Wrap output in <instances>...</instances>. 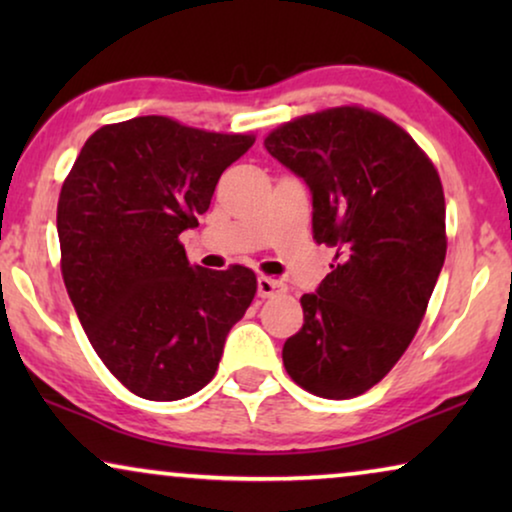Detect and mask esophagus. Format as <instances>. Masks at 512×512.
I'll return each instance as SVG.
<instances>
[{
  "instance_id": "esophagus-1",
  "label": "esophagus",
  "mask_w": 512,
  "mask_h": 512,
  "mask_svg": "<svg viewBox=\"0 0 512 512\" xmlns=\"http://www.w3.org/2000/svg\"><path fill=\"white\" fill-rule=\"evenodd\" d=\"M256 289L261 298H272V296H282V293H286V284L272 277H258Z\"/></svg>"
}]
</instances>
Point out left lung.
I'll return each instance as SVG.
<instances>
[{
    "instance_id": "obj_1",
    "label": "left lung",
    "mask_w": 512,
    "mask_h": 512,
    "mask_svg": "<svg viewBox=\"0 0 512 512\" xmlns=\"http://www.w3.org/2000/svg\"><path fill=\"white\" fill-rule=\"evenodd\" d=\"M263 144L310 186L314 240L335 249L317 293L300 298L284 368L314 396H359L424 319L447 251L443 184L408 132L361 107L300 116Z\"/></svg>"
}]
</instances>
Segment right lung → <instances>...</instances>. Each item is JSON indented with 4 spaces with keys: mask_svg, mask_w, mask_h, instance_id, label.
Masks as SVG:
<instances>
[{
    "mask_svg": "<svg viewBox=\"0 0 512 512\" xmlns=\"http://www.w3.org/2000/svg\"><path fill=\"white\" fill-rule=\"evenodd\" d=\"M254 142L139 116L93 132L62 184V279L90 345L132 394L200 391L256 296L249 268L191 265L179 242Z\"/></svg>",
    "mask_w": 512,
    "mask_h": 512,
    "instance_id": "1",
    "label": "right lung"
}]
</instances>
